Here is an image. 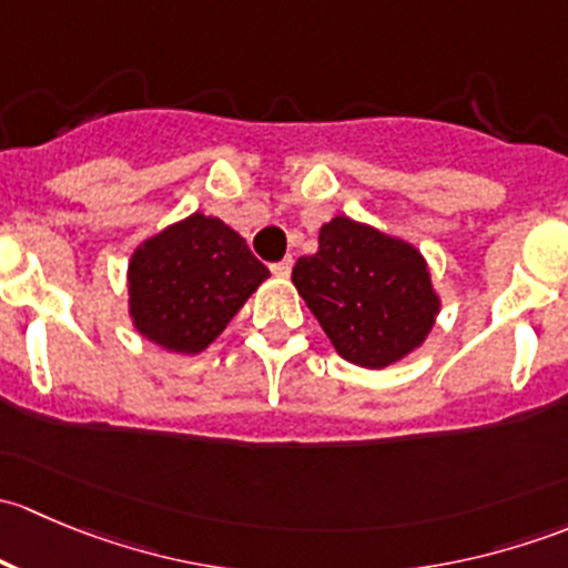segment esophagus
Listing matches in <instances>:
<instances>
[{
	"label": "esophagus",
	"instance_id": "esophagus-1",
	"mask_svg": "<svg viewBox=\"0 0 568 568\" xmlns=\"http://www.w3.org/2000/svg\"><path fill=\"white\" fill-rule=\"evenodd\" d=\"M291 266H294V261H291V257H283V261L272 263V274L274 277H288Z\"/></svg>",
	"mask_w": 568,
	"mask_h": 568
}]
</instances>
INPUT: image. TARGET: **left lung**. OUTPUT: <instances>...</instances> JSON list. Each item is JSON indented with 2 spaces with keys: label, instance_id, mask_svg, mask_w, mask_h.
Here are the masks:
<instances>
[{
  "label": "left lung",
  "instance_id": "left-lung-1",
  "mask_svg": "<svg viewBox=\"0 0 568 568\" xmlns=\"http://www.w3.org/2000/svg\"><path fill=\"white\" fill-rule=\"evenodd\" d=\"M291 280L335 352L363 368L415 352L439 313L420 250L348 216L321 225L318 252L300 257Z\"/></svg>",
  "mask_w": 568,
  "mask_h": 568
}]
</instances>
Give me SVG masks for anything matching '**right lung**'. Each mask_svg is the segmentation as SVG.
Listing matches in <instances>:
<instances>
[{"mask_svg":"<svg viewBox=\"0 0 568 568\" xmlns=\"http://www.w3.org/2000/svg\"><path fill=\"white\" fill-rule=\"evenodd\" d=\"M268 268L216 216L192 214L145 239L129 261V316L136 332L178 354L209 348Z\"/></svg>","mask_w":568,"mask_h":568,"instance_id":"obj_1","label":"right lung"}]
</instances>
